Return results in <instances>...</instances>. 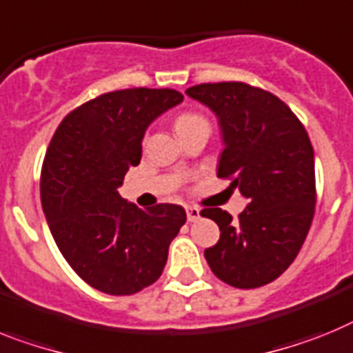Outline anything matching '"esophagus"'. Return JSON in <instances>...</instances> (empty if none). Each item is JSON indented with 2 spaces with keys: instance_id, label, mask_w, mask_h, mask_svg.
Listing matches in <instances>:
<instances>
[{
  "instance_id": "obj_1",
  "label": "esophagus",
  "mask_w": 353,
  "mask_h": 353,
  "mask_svg": "<svg viewBox=\"0 0 353 353\" xmlns=\"http://www.w3.org/2000/svg\"><path fill=\"white\" fill-rule=\"evenodd\" d=\"M186 219H188V222H195V220L201 219V210L195 206H188L186 208Z\"/></svg>"
}]
</instances>
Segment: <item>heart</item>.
Here are the masks:
<instances>
[{
	"instance_id": "1",
	"label": "heart",
	"mask_w": 353,
	"mask_h": 353,
	"mask_svg": "<svg viewBox=\"0 0 353 353\" xmlns=\"http://www.w3.org/2000/svg\"><path fill=\"white\" fill-rule=\"evenodd\" d=\"M202 122H206V119L201 117L199 113H192V112H185L181 113L179 117L176 119V130H185L188 125H194V124H202Z\"/></svg>"
}]
</instances>
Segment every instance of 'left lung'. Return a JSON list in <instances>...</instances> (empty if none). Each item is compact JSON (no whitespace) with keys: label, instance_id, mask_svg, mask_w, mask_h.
<instances>
[{"label":"left lung","instance_id":"1","mask_svg":"<svg viewBox=\"0 0 353 353\" xmlns=\"http://www.w3.org/2000/svg\"><path fill=\"white\" fill-rule=\"evenodd\" d=\"M186 94L219 119L223 151L216 176L232 179L231 188L249 199L238 220L220 208L201 211L220 228V240L204 257L229 286H265L295 261L314 216L307 131L277 96L241 81L201 83Z\"/></svg>","mask_w":353,"mask_h":353}]
</instances>
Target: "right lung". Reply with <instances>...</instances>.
Segmentation results:
<instances>
[{
  "label": "right lung",
  "mask_w": 353,
  "mask_h": 353,
  "mask_svg": "<svg viewBox=\"0 0 353 353\" xmlns=\"http://www.w3.org/2000/svg\"><path fill=\"white\" fill-rule=\"evenodd\" d=\"M181 101L172 88L108 92L72 110L46 151L41 201L51 234L70 268L103 293L133 295L156 283L185 225L177 204L140 210L119 195L149 124Z\"/></svg>",
  "instance_id": "1"
}]
</instances>
